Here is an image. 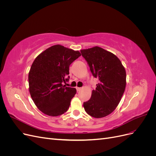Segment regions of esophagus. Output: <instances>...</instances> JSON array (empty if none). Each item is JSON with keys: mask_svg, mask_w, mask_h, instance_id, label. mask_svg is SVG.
I'll list each match as a JSON object with an SVG mask.
<instances>
[{"mask_svg": "<svg viewBox=\"0 0 156 156\" xmlns=\"http://www.w3.org/2000/svg\"><path fill=\"white\" fill-rule=\"evenodd\" d=\"M76 89H77V91H80L82 89V88L81 87H76Z\"/></svg>", "mask_w": 156, "mask_h": 156, "instance_id": "1", "label": "esophagus"}]
</instances>
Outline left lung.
<instances>
[{
    "instance_id": "1",
    "label": "left lung",
    "mask_w": 156,
    "mask_h": 156,
    "mask_svg": "<svg viewBox=\"0 0 156 156\" xmlns=\"http://www.w3.org/2000/svg\"><path fill=\"white\" fill-rule=\"evenodd\" d=\"M93 76L99 79L91 98L84 102L87 114L94 118L105 117L115 111L126 85V72L116 55L100 47L81 50Z\"/></svg>"
}]
</instances>
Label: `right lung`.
I'll return each mask as SVG.
<instances>
[{"mask_svg":"<svg viewBox=\"0 0 156 156\" xmlns=\"http://www.w3.org/2000/svg\"><path fill=\"white\" fill-rule=\"evenodd\" d=\"M79 51L55 45L40 53L29 73V92L38 109L51 116L66 112L77 91L62 83L69 80V67L81 56Z\"/></svg>","mask_w":156,"mask_h":156,"instance_id":"right-lung-1","label":"right lung"}]
</instances>
